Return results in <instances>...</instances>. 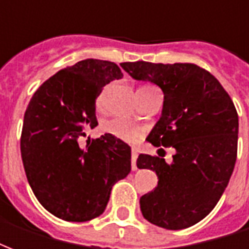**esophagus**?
<instances>
[{"label":"esophagus","instance_id":"esophagus-1","mask_svg":"<svg viewBox=\"0 0 249 249\" xmlns=\"http://www.w3.org/2000/svg\"><path fill=\"white\" fill-rule=\"evenodd\" d=\"M130 161H132V169L133 171H136L137 169V165H136V161H137V152L133 149L132 151V157H130Z\"/></svg>","mask_w":249,"mask_h":249}]
</instances>
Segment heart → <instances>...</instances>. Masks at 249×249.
Listing matches in <instances>:
<instances>
[{"label": "heart", "instance_id": "b5f03b06", "mask_svg": "<svg viewBox=\"0 0 249 249\" xmlns=\"http://www.w3.org/2000/svg\"><path fill=\"white\" fill-rule=\"evenodd\" d=\"M104 130L107 133H109V135L114 136L116 139L124 141V142H136V141L140 139L141 135H142V129H141L140 125L123 119H110L108 121H105Z\"/></svg>", "mask_w": 249, "mask_h": 249}]
</instances>
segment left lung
Segmentation results:
<instances>
[{
  "instance_id": "left-lung-1",
  "label": "left lung",
  "mask_w": 249,
  "mask_h": 249,
  "mask_svg": "<svg viewBox=\"0 0 249 249\" xmlns=\"http://www.w3.org/2000/svg\"><path fill=\"white\" fill-rule=\"evenodd\" d=\"M130 77L164 93L161 117L148 135L155 146H172L171 164L140 155L137 168L155 171L157 187L140 198L142 216L165 230H184L214 208L237 156L239 117L216 77L195 64H120Z\"/></svg>"
}]
</instances>
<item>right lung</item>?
<instances>
[{"instance_id":"add662e5","label":"right lung","mask_w":249,"mask_h":249,"mask_svg":"<svg viewBox=\"0 0 249 249\" xmlns=\"http://www.w3.org/2000/svg\"><path fill=\"white\" fill-rule=\"evenodd\" d=\"M123 77L114 62L88 58L46 80L29 101L21 133V157L41 205L66 221H88L103 213L114 183L130 172V146L97 126L96 98Z\"/></svg>"}]
</instances>
